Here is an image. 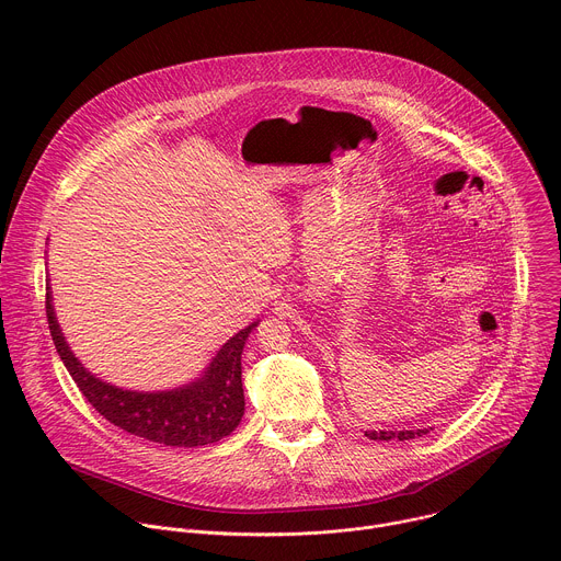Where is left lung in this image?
<instances>
[{
    "label": "left lung",
    "mask_w": 561,
    "mask_h": 561,
    "mask_svg": "<svg viewBox=\"0 0 561 561\" xmlns=\"http://www.w3.org/2000/svg\"><path fill=\"white\" fill-rule=\"evenodd\" d=\"M426 433H428V431H397V433H392V431H368L366 437H368V439H383V442H388V439L404 442V439L422 437V435H426Z\"/></svg>",
    "instance_id": "left-lung-1"
}]
</instances>
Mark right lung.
<instances>
[{
    "instance_id": "obj_1",
    "label": "right lung",
    "mask_w": 561,
    "mask_h": 561,
    "mask_svg": "<svg viewBox=\"0 0 561 561\" xmlns=\"http://www.w3.org/2000/svg\"><path fill=\"white\" fill-rule=\"evenodd\" d=\"M46 317L55 348L72 381L91 407L117 428L148 442L191 448L219 442L242 420V351L257 322L221 346L199 381L169 392H130L100 381L72 357L57 327L50 290L46 293Z\"/></svg>"
}]
</instances>
